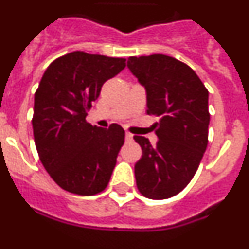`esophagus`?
I'll use <instances>...</instances> for the list:
<instances>
[{
  "instance_id": "obj_1",
  "label": "esophagus",
  "mask_w": 249,
  "mask_h": 249,
  "mask_svg": "<svg viewBox=\"0 0 249 249\" xmlns=\"http://www.w3.org/2000/svg\"><path fill=\"white\" fill-rule=\"evenodd\" d=\"M131 141H133V134H130V133L126 131V133H125V142H126V143H130Z\"/></svg>"
}]
</instances>
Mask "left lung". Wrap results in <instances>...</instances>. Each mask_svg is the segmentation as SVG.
Instances as JSON below:
<instances>
[{"mask_svg": "<svg viewBox=\"0 0 249 249\" xmlns=\"http://www.w3.org/2000/svg\"><path fill=\"white\" fill-rule=\"evenodd\" d=\"M128 68L147 91V114L160 118L156 147L134 135L143 150L134 167L138 190L168 199L189 185L208 147L209 92L187 64L168 55L130 57Z\"/></svg>", "mask_w": 249, "mask_h": 249, "instance_id": "1", "label": "left lung"}]
</instances>
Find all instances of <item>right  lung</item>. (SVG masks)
Here are the masks:
<instances>
[{"label": "right lung", "instance_id": "add662e5", "mask_svg": "<svg viewBox=\"0 0 249 249\" xmlns=\"http://www.w3.org/2000/svg\"><path fill=\"white\" fill-rule=\"evenodd\" d=\"M124 58L72 52L49 64L34 100L33 130L44 168L76 195L104 191L111 178L125 131L86 121L102 85L124 70Z\"/></svg>", "mask_w": 249, "mask_h": 249}]
</instances>
